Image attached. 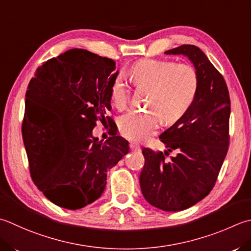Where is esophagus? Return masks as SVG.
<instances>
[{
    "instance_id": "1",
    "label": "esophagus",
    "mask_w": 251,
    "mask_h": 251,
    "mask_svg": "<svg viewBox=\"0 0 251 251\" xmlns=\"http://www.w3.org/2000/svg\"><path fill=\"white\" fill-rule=\"evenodd\" d=\"M129 148H130V150H139L140 149V146L135 144V142H130Z\"/></svg>"
}]
</instances>
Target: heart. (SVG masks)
I'll return each mask as SVG.
<instances>
[{
    "mask_svg": "<svg viewBox=\"0 0 251 251\" xmlns=\"http://www.w3.org/2000/svg\"><path fill=\"white\" fill-rule=\"evenodd\" d=\"M130 76L136 87L148 90L147 111H129L120 117L119 130L125 138L141 141L159 128L161 119L173 124L181 119L193 104L199 90L197 70L189 64L145 58L132 65ZM129 87L123 75L113 81L111 98L115 107L125 109L129 101Z\"/></svg>",
    "mask_w": 251,
    "mask_h": 251,
    "instance_id": "b5f03b06",
    "label": "heart"
}]
</instances>
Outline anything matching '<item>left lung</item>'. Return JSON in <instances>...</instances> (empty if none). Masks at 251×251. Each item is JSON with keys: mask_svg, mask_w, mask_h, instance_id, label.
Returning <instances> with one entry per match:
<instances>
[{"mask_svg": "<svg viewBox=\"0 0 251 251\" xmlns=\"http://www.w3.org/2000/svg\"><path fill=\"white\" fill-rule=\"evenodd\" d=\"M183 54L200 78L197 97L187 113L160 135L166 150L142 149L140 188L145 199L163 211H181L199 202L214 187L229 145V93L223 76L193 44L164 52ZM176 154L166 158L169 151Z\"/></svg>", "mask_w": 251, "mask_h": 251, "instance_id": "8db88e82", "label": "left lung"}]
</instances>
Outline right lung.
Returning a JSON list of instances; mask_svg holds the SVG:
<instances>
[{
  "label": "right lung",
  "mask_w": 251,
  "mask_h": 251,
  "mask_svg": "<svg viewBox=\"0 0 251 251\" xmlns=\"http://www.w3.org/2000/svg\"><path fill=\"white\" fill-rule=\"evenodd\" d=\"M115 62L72 49L37 68L26 92L23 139L34 185L58 207L77 210L100 198L107 171L128 153L113 132L99 141L97 121L112 123Z\"/></svg>",
  "instance_id": "1"
}]
</instances>
